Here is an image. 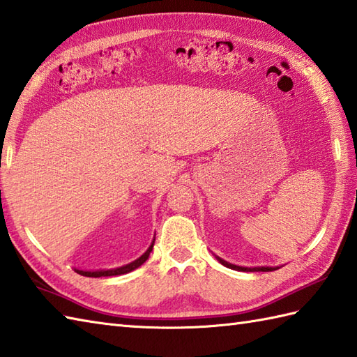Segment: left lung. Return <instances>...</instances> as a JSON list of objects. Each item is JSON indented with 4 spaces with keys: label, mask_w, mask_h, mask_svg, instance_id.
Returning a JSON list of instances; mask_svg holds the SVG:
<instances>
[{
    "label": "left lung",
    "mask_w": 357,
    "mask_h": 357,
    "mask_svg": "<svg viewBox=\"0 0 357 357\" xmlns=\"http://www.w3.org/2000/svg\"><path fill=\"white\" fill-rule=\"evenodd\" d=\"M215 258L220 261L221 264H223L225 267L227 268H234V271H240V272H272V271H276V268H280V266L276 267H271V266H258V267H244V266H236V264H232V263H227V261H225L223 258H220L215 255Z\"/></svg>",
    "instance_id": "8db88e82"
}]
</instances>
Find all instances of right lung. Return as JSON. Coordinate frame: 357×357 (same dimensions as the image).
<instances>
[{"instance_id": "obj_1", "label": "right lung", "mask_w": 357, "mask_h": 357, "mask_svg": "<svg viewBox=\"0 0 357 357\" xmlns=\"http://www.w3.org/2000/svg\"><path fill=\"white\" fill-rule=\"evenodd\" d=\"M154 241H155V238L153 240L151 245H149V248L146 249V252L144 253V255H140L137 259H134L132 263H130V264H125V266H121V267H114V268H99V271H82V268H75V272L79 273V275H82V276H90V278H99V276H116V275L130 273V272L134 271V268L140 267L148 259L149 253L153 252Z\"/></svg>"}]
</instances>
